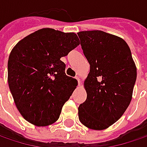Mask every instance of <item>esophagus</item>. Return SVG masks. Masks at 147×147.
<instances>
[{"instance_id": "obj_1", "label": "esophagus", "mask_w": 147, "mask_h": 147, "mask_svg": "<svg viewBox=\"0 0 147 147\" xmlns=\"http://www.w3.org/2000/svg\"><path fill=\"white\" fill-rule=\"evenodd\" d=\"M76 80H78V85L80 86V82H81V81H80V79H79V78H78V77H76Z\"/></svg>"}]
</instances>
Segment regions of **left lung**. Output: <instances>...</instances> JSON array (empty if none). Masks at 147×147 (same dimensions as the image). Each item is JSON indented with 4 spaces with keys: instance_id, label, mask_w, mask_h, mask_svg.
<instances>
[{
    "instance_id": "obj_1",
    "label": "left lung",
    "mask_w": 147,
    "mask_h": 147,
    "mask_svg": "<svg viewBox=\"0 0 147 147\" xmlns=\"http://www.w3.org/2000/svg\"><path fill=\"white\" fill-rule=\"evenodd\" d=\"M90 70L85 80L86 100L78 108L80 123L104 130L123 116L132 97L137 67L127 43L101 30L77 33Z\"/></svg>"
}]
</instances>
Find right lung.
<instances>
[{
  "label": "right lung",
  "instance_id": "add662e5",
  "mask_svg": "<svg viewBox=\"0 0 147 147\" xmlns=\"http://www.w3.org/2000/svg\"><path fill=\"white\" fill-rule=\"evenodd\" d=\"M80 44L75 33L44 28L26 36L11 50L8 84L19 112L38 127L53 124L77 80L65 73L60 59Z\"/></svg>",
  "mask_w": 147,
  "mask_h": 147
}]
</instances>
